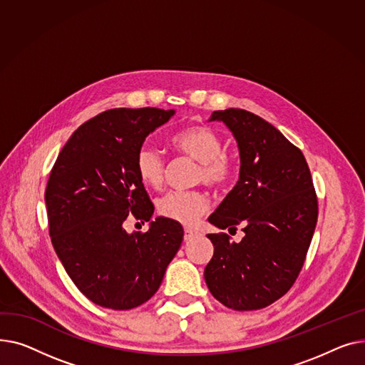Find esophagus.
<instances>
[{"mask_svg": "<svg viewBox=\"0 0 365 365\" xmlns=\"http://www.w3.org/2000/svg\"><path fill=\"white\" fill-rule=\"evenodd\" d=\"M197 235V231H195L192 228H185L184 230V240L185 242H188V240H191V239H195Z\"/></svg>", "mask_w": 365, "mask_h": 365, "instance_id": "esophagus-1", "label": "esophagus"}]
</instances>
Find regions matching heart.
<instances>
[{
  "instance_id": "1",
  "label": "heart",
  "mask_w": 365,
  "mask_h": 365,
  "mask_svg": "<svg viewBox=\"0 0 365 365\" xmlns=\"http://www.w3.org/2000/svg\"><path fill=\"white\" fill-rule=\"evenodd\" d=\"M170 144L177 152L199 162L197 181L210 187L227 185L235 173L234 159L224 153L221 135L207 125H192L178 131ZM135 170L140 181L152 188H160L165 181V160L158 148L143 145L135 155ZM209 200L199 190L170 191L159 200L158 210L163 218L180 224L195 222L207 209Z\"/></svg>"
}]
</instances>
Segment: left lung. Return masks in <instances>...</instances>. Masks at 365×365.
I'll return each instance as SVG.
<instances>
[{
    "instance_id": "8db88e82",
    "label": "left lung",
    "mask_w": 365,
    "mask_h": 365,
    "mask_svg": "<svg viewBox=\"0 0 365 365\" xmlns=\"http://www.w3.org/2000/svg\"><path fill=\"white\" fill-rule=\"evenodd\" d=\"M237 140L240 177L209 222L237 230L207 234L213 256L205 280L213 297L235 311L261 309L284 296L301 272L318 218V200L305 156L269 122L243 109L217 110Z\"/></svg>"
}]
</instances>
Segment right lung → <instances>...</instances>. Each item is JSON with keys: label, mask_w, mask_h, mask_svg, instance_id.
<instances>
[{"label": "right lung", "mask_w": 365, "mask_h": 365, "mask_svg": "<svg viewBox=\"0 0 365 365\" xmlns=\"http://www.w3.org/2000/svg\"><path fill=\"white\" fill-rule=\"evenodd\" d=\"M175 110L112 109L82 123L61 148L46 188L53 247L91 302L133 309L152 297L177 255L184 230L163 217L145 232L125 221H150L155 206L135 170L145 137Z\"/></svg>", "instance_id": "add662e5"}]
</instances>
